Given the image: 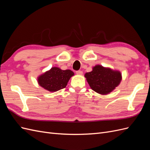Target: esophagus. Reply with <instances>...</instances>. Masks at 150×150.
Segmentation results:
<instances>
[{
    "label": "esophagus",
    "instance_id": "34e87169",
    "mask_svg": "<svg viewBox=\"0 0 150 150\" xmlns=\"http://www.w3.org/2000/svg\"><path fill=\"white\" fill-rule=\"evenodd\" d=\"M83 71H76V74H78V75H82L83 74Z\"/></svg>",
    "mask_w": 150,
    "mask_h": 150
}]
</instances>
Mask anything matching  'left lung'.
I'll use <instances>...</instances> for the list:
<instances>
[{
	"mask_svg": "<svg viewBox=\"0 0 150 150\" xmlns=\"http://www.w3.org/2000/svg\"><path fill=\"white\" fill-rule=\"evenodd\" d=\"M84 77L90 88L102 95L111 93L120 85L122 80V74L120 71L99 64L93 67V70L86 72Z\"/></svg>",
	"mask_w": 150,
	"mask_h": 150,
	"instance_id": "8db88e82",
	"label": "left lung"
}]
</instances>
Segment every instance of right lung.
<instances>
[{"instance_id":"1","label":"right lung","mask_w":150,"mask_h":150,"mask_svg":"<svg viewBox=\"0 0 150 150\" xmlns=\"http://www.w3.org/2000/svg\"><path fill=\"white\" fill-rule=\"evenodd\" d=\"M74 75V72L69 69L62 70L59 67H52L38 77V83L40 87L48 91L56 92L66 88Z\"/></svg>"}]
</instances>
